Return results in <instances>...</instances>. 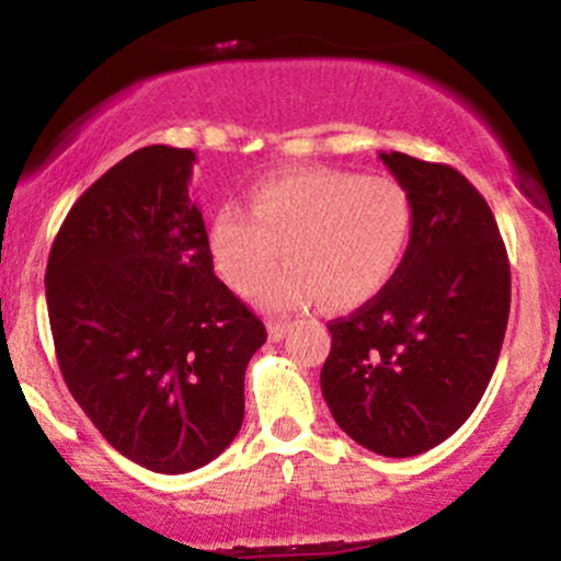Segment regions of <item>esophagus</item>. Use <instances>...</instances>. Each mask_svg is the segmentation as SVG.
<instances>
[{
	"label": "esophagus",
	"mask_w": 561,
	"mask_h": 561,
	"mask_svg": "<svg viewBox=\"0 0 561 561\" xmlns=\"http://www.w3.org/2000/svg\"><path fill=\"white\" fill-rule=\"evenodd\" d=\"M289 327H293L289 321H279V319L268 321V340H272V343H279V340L289 332Z\"/></svg>",
	"instance_id": "obj_1"
}]
</instances>
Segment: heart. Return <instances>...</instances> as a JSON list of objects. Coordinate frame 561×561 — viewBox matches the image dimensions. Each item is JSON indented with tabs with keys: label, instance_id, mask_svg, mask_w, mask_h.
<instances>
[{
	"label": "heart",
	"instance_id": "1",
	"mask_svg": "<svg viewBox=\"0 0 561 561\" xmlns=\"http://www.w3.org/2000/svg\"><path fill=\"white\" fill-rule=\"evenodd\" d=\"M414 229V203L398 179L306 165L261 179L250 214L224 205L208 221L205 248L216 274L237 293L253 287L279 248L289 263L253 298L272 311L324 300L353 308L371 300L401 266Z\"/></svg>",
	"mask_w": 561,
	"mask_h": 561
}]
</instances>
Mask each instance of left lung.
Returning a JSON list of instances; mask_svg holds the SVG:
<instances>
[{
	"instance_id": "1",
	"label": "left lung",
	"mask_w": 561,
	"mask_h": 561,
	"mask_svg": "<svg viewBox=\"0 0 561 561\" xmlns=\"http://www.w3.org/2000/svg\"><path fill=\"white\" fill-rule=\"evenodd\" d=\"M414 203L401 266L330 321L321 392L334 422L379 456H416L469 420L504 343L512 274L485 197L446 163L379 152Z\"/></svg>"
}]
</instances>
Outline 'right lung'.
<instances>
[{
	"label": "right lung",
	"mask_w": 561,
	"mask_h": 561,
	"mask_svg": "<svg viewBox=\"0 0 561 561\" xmlns=\"http://www.w3.org/2000/svg\"><path fill=\"white\" fill-rule=\"evenodd\" d=\"M195 152L150 145L102 173L57 231L47 311L70 396L134 465L184 474L244 416L266 327L214 274L190 197Z\"/></svg>",
	"instance_id": "obj_1"
}]
</instances>
